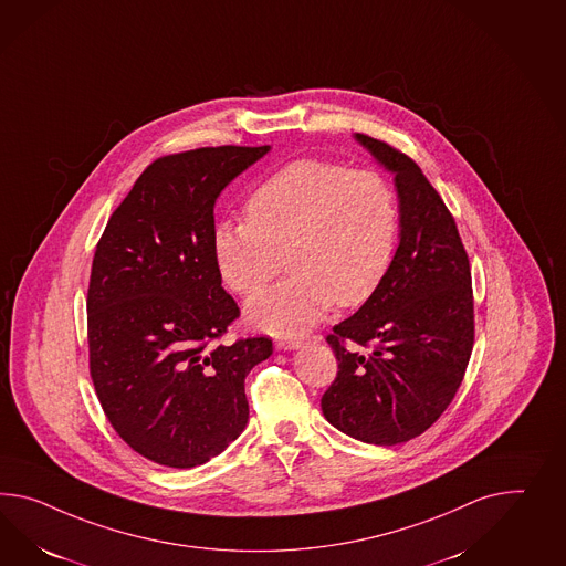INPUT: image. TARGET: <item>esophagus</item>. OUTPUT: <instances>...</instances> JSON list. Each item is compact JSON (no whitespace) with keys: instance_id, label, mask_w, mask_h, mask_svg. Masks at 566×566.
<instances>
[{"instance_id":"obj_1","label":"esophagus","mask_w":566,"mask_h":566,"mask_svg":"<svg viewBox=\"0 0 566 566\" xmlns=\"http://www.w3.org/2000/svg\"><path fill=\"white\" fill-rule=\"evenodd\" d=\"M275 345L281 350H295V348L302 347V340L300 338H276Z\"/></svg>"}]
</instances>
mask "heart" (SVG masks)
Returning <instances> with one entry per match:
<instances>
[{
	"mask_svg": "<svg viewBox=\"0 0 566 566\" xmlns=\"http://www.w3.org/2000/svg\"><path fill=\"white\" fill-rule=\"evenodd\" d=\"M398 203L371 170L322 160L293 161L248 197L247 221H221L211 250L219 279L252 295L287 261L290 279L252 297L247 319L276 336H302L331 305L359 307L390 273Z\"/></svg>",
	"mask_w": 566,
	"mask_h": 566,
	"instance_id": "1",
	"label": "heart"
}]
</instances>
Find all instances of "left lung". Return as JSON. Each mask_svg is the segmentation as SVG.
Returning <instances> with one entry per match:
<instances>
[{
	"label": "left lung",
	"mask_w": 566,
	"mask_h": 566,
	"mask_svg": "<svg viewBox=\"0 0 566 566\" xmlns=\"http://www.w3.org/2000/svg\"><path fill=\"white\" fill-rule=\"evenodd\" d=\"M355 139L394 175L400 242L376 295L326 338L338 374L319 405L345 436L396 446L424 433L464 379L474 345L472 276L455 221L419 166L369 135Z\"/></svg>",
	"instance_id": "obj_1"
}]
</instances>
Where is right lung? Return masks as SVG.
Listing matches in <instances>:
<instances>
[{"label": "right lung", "instance_id": "1", "mask_svg": "<svg viewBox=\"0 0 566 566\" xmlns=\"http://www.w3.org/2000/svg\"><path fill=\"white\" fill-rule=\"evenodd\" d=\"M269 151L201 147L149 164L94 252L90 376L116 433L156 464H205L247 427L244 379L273 343H218L240 310L213 261V207Z\"/></svg>", "mask_w": 566, "mask_h": 566}]
</instances>
